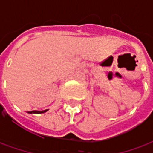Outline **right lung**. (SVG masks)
Instances as JSON below:
<instances>
[{"label": "right lung", "instance_id": "add662e5", "mask_svg": "<svg viewBox=\"0 0 153 153\" xmlns=\"http://www.w3.org/2000/svg\"><path fill=\"white\" fill-rule=\"evenodd\" d=\"M48 110H44V111H28V113L29 114H41V113H44L47 111Z\"/></svg>", "mask_w": 153, "mask_h": 153}]
</instances>
